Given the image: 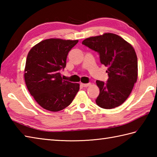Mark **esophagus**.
Segmentation results:
<instances>
[{
    "mask_svg": "<svg viewBox=\"0 0 157 157\" xmlns=\"http://www.w3.org/2000/svg\"><path fill=\"white\" fill-rule=\"evenodd\" d=\"M91 84L90 83H88V84H83V83H81V85L83 87H88V86H90Z\"/></svg>",
    "mask_w": 157,
    "mask_h": 157,
    "instance_id": "34e87169",
    "label": "esophagus"
}]
</instances>
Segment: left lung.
Wrapping results in <instances>:
<instances>
[{"mask_svg": "<svg viewBox=\"0 0 157 157\" xmlns=\"http://www.w3.org/2000/svg\"><path fill=\"white\" fill-rule=\"evenodd\" d=\"M82 44L97 52L101 63L107 67V82L96 81L100 90L97 105L103 109L122 105L137 79V58L133 46L121 36L109 33L86 39Z\"/></svg>", "mask_w": 157, "mask_h": 157, "instance_id": "8db88e82", "label": "left lung"}]
</instances>
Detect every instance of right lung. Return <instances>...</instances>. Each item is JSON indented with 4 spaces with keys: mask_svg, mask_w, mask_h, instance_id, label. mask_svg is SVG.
I'll return each instance as SVG.
<instances>
[{
    "mask_svg": "<svg viewBox=\"0 0 157 157\" xmlns=\"http://www.w3.org/2000/svg\"><path fill=\"white\" fill-rule=\"evenodd\" d=\"M78 40L48 39L39 42L26 58L24 79L30 94L39 105L51 112L69 106L79 84L63 80L60 71L66 67L69 52Z\"/></svg>",
    "mask_w": 157,
    "mask_h": 157,
    "instance_id": "add662e5",
    "label": "right lung"
}]
</instances>
